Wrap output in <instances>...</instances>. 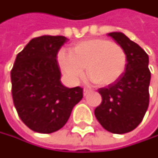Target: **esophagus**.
<instances>
[{
    "label": "esophagus",
    "mask_w": 158,
    "mask_h": 158,
    "mask_svg": "<svg viewBox=\"0 0 158 158\" xmlns=\"http://www.w3.org/2000/svg\"><path fill=\"white\" fill-rule=\"evenodd\" d=\"M89 92H90V89H89V88H86V87H85V88H84V96L87 95Z\"/></svg>",
    "instance_id": "1"
}]
</instances>
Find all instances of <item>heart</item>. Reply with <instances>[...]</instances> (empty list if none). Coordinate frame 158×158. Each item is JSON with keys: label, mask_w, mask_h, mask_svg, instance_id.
<instances>
[{"label": "heart", "mask_w": 158, "mask_h": 158, "mask_svg": "<svg viewBox=\"0 0 158 158\" xmlns=\"http://www.w3.org/2000/svg\"><path fill=\"white\" fill-rule=\"evenodd\" d=\"M57 60L61 69L73 81L84 76L86 69L88 78L100 86L117 82L125 73L127 56L125 49L107 39L96 38L79 42L71 53L60 52Z\"/></svg>", "instance_id": "obj_1"}]
</instances>
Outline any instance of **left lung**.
I'll return each instance as SVG.
<instances>
[{
	"label": "left lung",
	"instance_id": "left-lung-1",
	"mask_svg": "<svg viewBox=\"0 0 158 158\" xmlns=\"http://www.w3.org/2000/svg\"><path fill=\"white\" fill-rule=\"evenodd\" d=\"M126 51L127 69L114 84L98 89L102 102L94 113L103 128L114 134L135 129L143 121L149 105L151 73L145 51L122 32L108 33Z\"/></svg>",
	"mask_w": 158,
	"mask_h": 158
}]
</instances>
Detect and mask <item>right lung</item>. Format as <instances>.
I'll use <instances>...</instances> for the list:
<instances>
[{
    "instance_id": "add662e5",
    "label": "right lung",
    "mask_w": 158,
    "mask_h": 158,
    "mask_svg": "<svg viewBox=\"0 0 158 158\" xmlns=\"http://www.w3.org/2000/svg\"><path fill=\"white\" fill-rule=\"evenodd\" d=\"M65 42L64 36L31 39L11 70L14 105L22 122L35 132L60 129L83 98L82 87L68 88L60 83L56 55Z\"/></svg>"
}]
</instances>
